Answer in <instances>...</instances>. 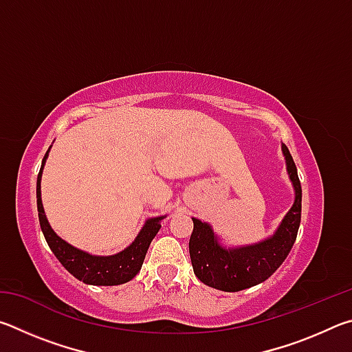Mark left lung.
<instances>
[{
	"label": "left lung",
	"mask_w": 352,
	"mask_h": 352,
	"mask_svg": "<svg viewBox=\"0 0 352 352\" xmlns=\"http://www.w3.org/2000/svg\"><path fill=\"white\" fill-rule=\"evenodd\" d=\"M290 180L295 188V204L279 225L275 236L261 243L225 250L217 243L211 226L192 219L189 254L195 276L210 287L239 292L253 287L275 273L294 247L301 222V183L289 148L283 144Z\"/></svg>",
	"instance_id": "obj_1"
}]
</instances>
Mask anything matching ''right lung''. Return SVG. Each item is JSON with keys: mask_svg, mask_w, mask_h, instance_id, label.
<instances>
[{"mask_svg": "<svg viewBox=\"0 0 352 352\" xmlns=\"http://www.w3.org/2000/svg\"><path fill=\"white\" fill-rule=\"evenodd\" d=\"M46 157L47 152L45 153L43 162H41V169H43ZM41 169L37 177V210L40 226L47 245H50L52 253L56 254V258L60 261L65 269L79 281L91 285H118L135 278L136 273L141 270L148 245H151L153 237L157 236L158 230L162 228L163 217L148 219L135 242L121 253L113 256H91L85 252H80V250L71 247L69 243L62 241L47 223L40 199Z\"/></svg>", "mask_w": 352, "mask_h": 352, "instance_id": "add662e5", "label": "right lung"}]
</instances>
